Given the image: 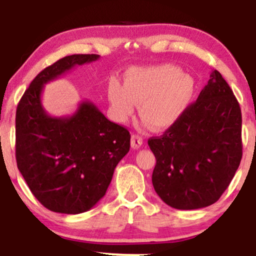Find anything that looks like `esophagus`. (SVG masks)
Segmentation results:
<instances>
[{"label": "esophagus", "instance_id": "esophagus-1", "mask_svg": "<svg viewBox=\"0 0 256 256\" xmlns=\"http://www.w3.org/2000/svg\"><path fill=\"white\" fill-rule=\"evenodd\" d=\"M143 143V138L142 136L140 135H132V140H130V144H132V149H138L140 146H142Z\"/></svg>", "mask_w": 256, "mask_h": 256}]
</instances>
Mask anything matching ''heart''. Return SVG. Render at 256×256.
<instances>
[{"instance_id": "b5f03b06", "label": "heart", "mask_w": 256, "mask_h": 256, "mask_svg": "<svg viewBox=\"0 0 256 256\" xmlns=\"http://www.w3.org/2000/svg\"><path fill=\"white\" fill-rule=\"evenodd\" d=\"M194 92V78L170 64L130 68L124 85L112 79L107 87L115 120H127L138 104L140 115L156 130L176 124L191 104Z\"/></svg>"}]
</instances>
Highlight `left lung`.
Instances as JSON below:
<instances>
[{
  "mask_svg": "<svg viewBox=\"0 0 256 256\" xmlns=\"http://www.w3.org/2000/svg\"><path fill=\"white\" fill-rule=\"evenodd\" d=\"M241 124L233 90L213 70L183 116L160 138H149L156 157L152 185L160 198L177 210L214 204L240 166Z\"/></svg>",
  "mask_w": 256,
  "mask_h": 256,
  "instance_id": "obj_1",
  "label": "left lung"
}]
</instances>
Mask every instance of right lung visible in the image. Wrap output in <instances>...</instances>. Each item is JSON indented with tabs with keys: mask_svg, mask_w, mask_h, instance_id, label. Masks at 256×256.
Instances as JSON below:
<instances>
[{
	"mask_svg": "<svg viewBox=\"0 0 256 256\" xmlns=\"http://www.w3.org/2000/svg\"><path fill=\"white\" fill-rule=\"evenodd\" d=\"M99 54H72L44 68L16 110L17 168L38 202L50 211L78 214L104 197L114 170L127 155L130 134L110 122L92 101L68 116H51L42 104L48 82Z\"/></svg>",
	"mask_w": 256,
	"mask_h": 256,
	"instance_id": "obj_1",
	"label": "right lung"
}]
</instances>
